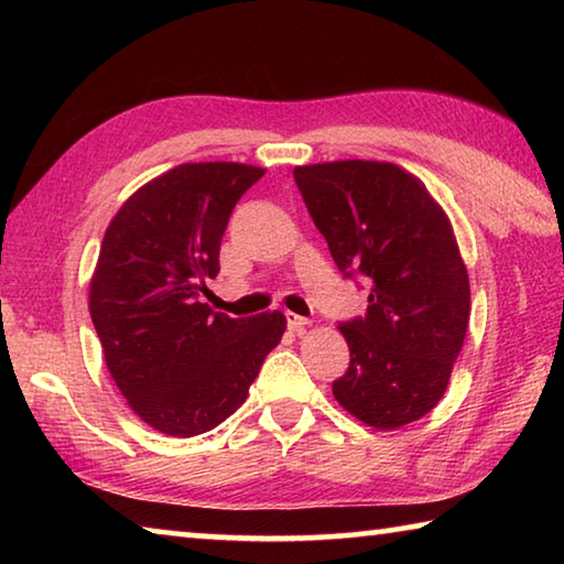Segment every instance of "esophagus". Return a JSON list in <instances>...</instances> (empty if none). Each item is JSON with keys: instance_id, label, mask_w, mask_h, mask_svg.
I'll use <instances>...</instances> for the list:
<instances>
[{"instance_id": "obj_1", "label": "esophagus", "mask_w": 564, "mask_h": 564, "mask_svg": "<svg viewBox=\"0 0 564 564\" xmlns=\"http://www.w3.org/2000/svg\"><path fill=\"white\" fill-rule=\"evenodd\" d=\"M285 321H289V328L295 333H303L305 326L311 323L308 318H303V316H299V313H291V311H285Z\"/></svg>"}]
</instances>
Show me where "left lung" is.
Wrapping results in <instances>:
<instances>
[{
  "instance_id": "8db88e82",
  "label": "left lung",
  "mask_w": 564,
  "mask_h": 564,
  "mask_svg": "<svg viewBox=\"0 0 564 564\" xmlns=\"http://www.w3.org/2000/svg\"><path fill=\"white\" fill-rule=\"evenodd\" d=\"M295 184L343 275L368 281L366 316L340 323L350 366L333 395L395 431L443 398L470 321V281L451 218L425 184L388 161L295 166Z\"/></svg>"
}]
</instances>
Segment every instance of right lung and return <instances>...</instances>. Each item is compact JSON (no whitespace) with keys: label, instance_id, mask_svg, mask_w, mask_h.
Masks as SVG:
<instances>
[{"label":"right lung","instance_id":"1","mask_svg":"<svg viewBox=\"0 0 564 564\" xmlns=\"http://www.w3.org/2000/svg\"><path fill=\"white\" fill-rule=\"evenodd\" d=\"M265 169L181 164L131 194L104 234L89 313L129 408L174 437L214 431L243 405L285 330L281 311L231 318L202 303L228 218Z\"/></svg>","mask_w":564,"mask_h":564}]
</instances>
